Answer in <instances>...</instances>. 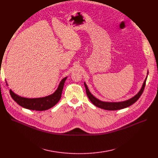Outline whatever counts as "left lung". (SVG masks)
Wrapping results in <instances>:
<instances>
[{"label": "left lung", "instance_id": "1", "mask_svg": "<svg viewBox=\"0 0 158 158\" xmlns=\"http://www.w3.org/2000/svg\"><path fill=\"white\" fill-rule=\"evenodd\" d=\"M148 74V73H147ZM147 78V76L143 84V85L140 89V91L138 92L137 94L131 98V99L127 100L126 101L123 102H102L98 99H97L96 97H94L91 93H90L89 90L86 85V84L84 82V85L85 87L86 90V94L89 98V99L90 100L95 106L105 109V110H119V109H122L126 107H128L131 106V105L134 103L136 102L141 96L143 92L144 91L145 84H146V80Z\"/></svg>", "mask_w": 158, "mask_h": 158}]
</instances>
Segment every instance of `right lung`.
Instances as JSON below:
<instances>
[{
    "label": "right lung",
    "instance_id": "add662e5",
    "mask_svg": "<svg viewBox=\"0 0 158 158\" xmlns=\"http://www.w3.org/2000/svg\"><path fill=\"white\" fill-rule=\"evenodd\" d=\"M67 78L65 77L61 80L57 89L53 94L46 97L38 98H27L15 94L11 89L10 90V93L13 100L22 107L33 110H46L55 106L60 99L65 81ZM6 85H7V82Z\"/></svg>",
    "mask_w": 158,
    "mask_h": 158
}]
</instances>
